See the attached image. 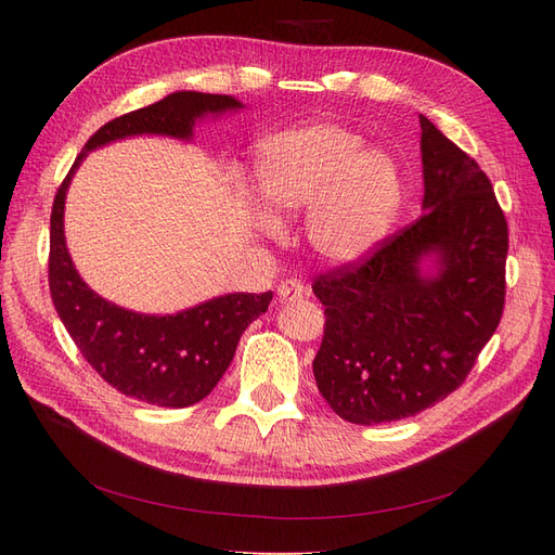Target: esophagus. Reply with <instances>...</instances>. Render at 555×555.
Instances as JSON below:
<instances>
[{
  "instance_id": "esophagus-1",
  "label": "esophagus",
  "mask_w": 555,
  "mask_h": 555,
  "mask_svg": "<svg viewBox=\"0 0 555 555\" xmlns=\"http://www.w3.org/2000/svg\"><path fill=\"white\" fill-rule=\"evenodd\" d=\"M306 296H308V289L300 280H284L278 287V298L282 304H296V300H304Z\"/></svg>"
}]
</instances>
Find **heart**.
<instances>
[{"label":"heart","mask_w":555,"mask_h":555,"mask_svg":"<svg viewBox=\"0 0 555 555\" xmlns=\"http://www.w3.org/2000/svg\"><path fill=\"white\" fill-rule=\"evenodd\" d=\"M251 192L275 224L310 207V247L333 266H354L373 257L391 233L405 180L396 159L365 147L361 133L310 125L259 145Z\"/></svg>","instance_id":"b5f03b06"}]
</instances>
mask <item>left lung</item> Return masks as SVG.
<instances>
[{"instance_id":"8db88e82","label":"left lung","mask_w":555,"mask_h":555,"mask_svg":"<svg viewBox=\"0 0 555 555\" xmlns=\"http://www.w3.org/2000/svg\"><path fill=\"white\" fill-rule=\"evenodd\" d=\"M424 201L414 224L371 259L319 275V393L349 424L414 416L456 391L505 306L507 220L479 164L428 117Z\"/></svg>"}]
</instances>
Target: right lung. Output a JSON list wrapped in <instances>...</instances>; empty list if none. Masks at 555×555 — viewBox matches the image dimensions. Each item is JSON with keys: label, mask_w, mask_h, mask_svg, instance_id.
Here are the masks:
<instances>
[{"label": "right lung", "mask_w": 555, "mask_h": 555, "mask_svg": "<svg viewBox=\"0 0 555 555\" xmlns=\"http://www.w3.org/2000/svg\"><path fill=\"white\" fill-rule=\"evenodd\" d=\"M245 108L236 96L173 92L162 102L115 117L82 147L60 184L50 215L48 284L55 310L80 354L117 391L157 408H188L204 400L236 354L243 331L268 310L273 292L224 294L176 314H145L92 292L72 261L64 238V201L88 153L131 137L192 141L194 125Z\"/></svg>", "instance_id": "right-lung-1"}]
</instances>
